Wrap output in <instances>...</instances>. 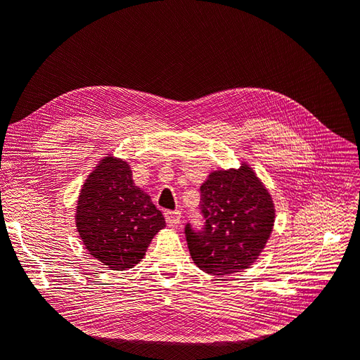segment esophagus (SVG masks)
Returning a JSON list of instances; mask_svg holds the SVG:
<instances>
[{
	"label": "esophagus",
	"instance_id": "obj_1",
	"mask_svg": "<svg viewBox=\"0 0 360 360\" xmlns=\"http://www.w3.org/2000/svg\"><path fill=\"white\" fill-rule=\"evenodd\" d=\"M165 221H167L168 226L177 228V226L180 225V212L167 210V212H165Z\"/></svg>",
	"mask_w": 360,
	"mask_h": 360
}]
</instances>
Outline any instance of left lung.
I'll list each match as a JSON object with an SVG mask.
<instances>
[{"label":"left lung","mask_w":360,"mask_h":360,"mask_svg":"<svg viewBox=\"0 0 360 360\" xmlns=\"http://www.w3.org/2000/svg\"><path fill=\"white\" fill-rule=\"evenodd\" d=\"M205 225L195 233L186 225L193 263L210 275H233L254 264L274 231L275 204L254 169L240 168L209 174L201 184Z\"/></svg>","instance_id":"left-lung-1"}]
</instances>
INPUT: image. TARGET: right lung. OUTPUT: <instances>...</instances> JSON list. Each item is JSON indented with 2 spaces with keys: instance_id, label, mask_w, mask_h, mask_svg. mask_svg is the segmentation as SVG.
I'll return each mask as SVG.
<instances>
[{
  "instance_id": "obj_1",
  "label": "right lung",
  "mask_w": 360,
  "mask_h": 360,
  "mask_svg": "<svg viewBox=\"0 0 360 360\" xmlns=\"http://www.w3.org/2000/svg\"><path fill=\"white\" fill-rule=\"evenodd\" d=\"M76 230L89 254L110 270H126L144 258L165 217L132 180L129 162L105 156L82 184Z\"/></svg>"
}]
</instances>
